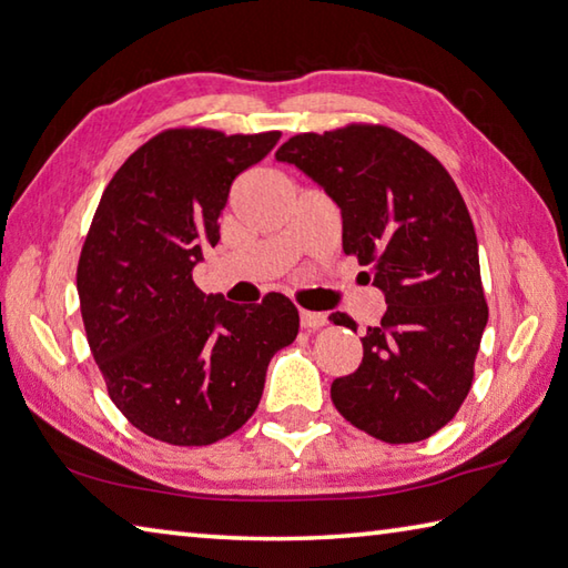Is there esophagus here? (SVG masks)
Returning a JSON list of instances; mask_svg holds the SVG:
<instances>
[{"instance_id": "esophagus-1", "label": "esophagus", "mask_w": 568, "mask_h": 568, "mask_svg": "<svg viewBox=\"0 0 568 568\" xmlns=\"http://www.w3.org/2000/svg\"><path fill=\"white\" fill-rule=\"evenodd\" d=\"M298 318H302V326H304V328H324V326L328 324L326 314L306 312V308H302V312H298Z\"/></svg>"}]
</instances>
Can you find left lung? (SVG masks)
Instances as JSON below:
<instances>
[{
    "label": "left lung",
    "mask_w": 568,
    "mask_h": 568,
    "mask_svg": "<svg viewBox=\"0 0 568 568\" xmlns=\"http://www.w3.org/2000/svg\"><path fill=\"white\" fill-rule=\"evenodd\" d=\"M296 165L336 202L344 252L373 266L381 326L361 338L356 373L331 383L336 410L383 443H417L447 425L473 388L487 326L477 234L440 160L385 125L351 123L288 138ZM334 324L356 328L346 314Z\"/></svg>",
    "instance_id": "8db88e82"
}]
</instances>
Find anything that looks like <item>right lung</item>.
Listing matches in <instances>:
<instances>
[{
  "label": "right lung",
  "instance_id": "1",
  "mask_svg": "<svg viewBox=\"0 0 568 568\" xmlns=\"http://www.w3.org/2000/svg\"><path fill=\"white\" fill-rule=\"evenodd\" d=\"M280 131L170 128L125 160L85 234L77 288L85 338L111 400L170 445H212L250 420L266 366L298 334L282 294L240 306L200 292L192 270L220 242L234 178Z\"/></svg>",
  "mask_w": 568,
  "mask_h": 568
}]
</instances>
